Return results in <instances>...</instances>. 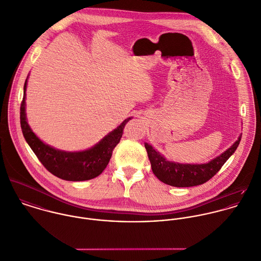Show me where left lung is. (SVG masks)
Segmentation results:
<instances>
[{
    "label": "left lung",
    "mask_w": 261,
    "mask_h": 261,
    "mask_svg": "<svg viewBox=\"0 0 261 261\" xmlns=\"http://www.w3.org/2000/svg\"><path fill=\"white\" fill-rule=\"evenodd\" d=\"M241 135L225 152L207 163L202 164H184L169 161L150 144L145 143L144 145L151 163L152 171L160 181L176 188H188L203 185L212 178L221 169L229 157L235 152L241 140Z\"/></svg>",
    "instance_id": "left-lung-1"
}]
</instances>
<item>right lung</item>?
<instances>
[{
    "label": "right lung",
    "mask_w": 261,
    "mask_h": 261,
    "mask_svg": "<svg viewBox=\"0 0 261 261\" xmlns=\"http://www.w3.org/2000/svg\"><path fill=\"white\" fill-rule=\"evenodd\" d=\"M27 80L25 81L24 96L20 108V122L24 138L35 155L49 172L64 180L82 181L100 175L108 165L114 148L120 142L125 125L131 118L125 119L115 130L90 149L77 152L55 149L42 142L27 123L25 111Z\"/></svg>",
    "instance_id": "add662e5"
}]
</instances>
